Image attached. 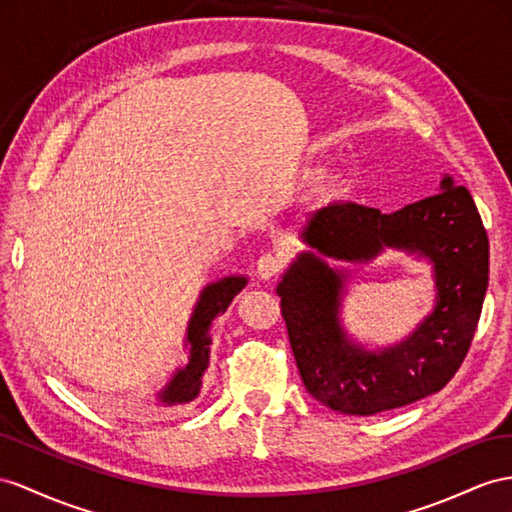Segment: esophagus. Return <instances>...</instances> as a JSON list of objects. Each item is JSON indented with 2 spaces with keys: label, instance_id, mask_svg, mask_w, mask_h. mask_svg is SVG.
I'll list each match as a JSON object with an SVG mask.
<instances>
[{
  "label": "esophagus",
  "instance_id": "1",
  "mask_svg": "<svg viewBox=\"0 0 512 512\" xmlns=\"http://www.w3.org/2000/svg\"><path fill=\"white\" fill-rule=\"evenodd\" d=\"M283 266H285L283 255L268 251V253L261 255L259 261H257V274L264 281H270V279L277 277V274L283 270Z\"/></svg>",
  "mask_w": 512,
  "mask_h": 512
}]
</instances>
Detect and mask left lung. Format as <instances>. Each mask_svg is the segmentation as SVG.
<instances>
[{"label":"left lung","instance_id":"obj_1","mask_svg":"<svg viewBox=\"0 0 512 512\" xmlns=\"http://www.w3.org/2000/svg\"><path fill=\"white\" fill-rule=\"evenodd\" d=\"M300 238L316 253L296 257L277 294L300 378L313 398L346 415H374L448 385L474 339L489 285V238L467 188L445 175L441 192L393 214L331 203L307 218ZM385 245L426 256L436 270L438 298L404 343L365 351L338 322L345 275L321 258L369 260Z\"/></svg>","mask_w":512,"mask_h":512}]
</instances>
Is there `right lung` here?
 Returning <instances> with one entry per match:
<instances>
[{"label": "right lung", "mask_w": 512, "mask_h": 512, "mask_svg": "<svg viewBox=\"0 0 512 512\" xmlns=\"http://www.w3.org/2000/svg\"><path fill=\"white\" fill-rule=\"evenodd\" d=\"M246 285V277H227L220 279L212 285H207L199 296V303L194 307V313L188 324L186 346L190 348V359L186 368H179L168 385L157 393V402L164 406L175 404H188L192 402L201 391V378L207 370L209 363V326L218 313L227 311L231 300L242 292Z\"/></svg>", "instance_id": "obj_1"}]
</instances>
